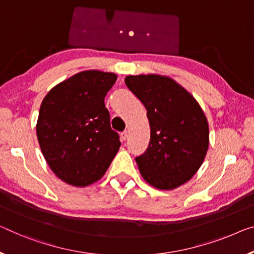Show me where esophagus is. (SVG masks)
<instances>
[{"mask_svg": "<svg viewBox=\"0 0 254 254\" xmlns=\"http://www.w3.org/2000/svg\"><path fill=\"white\" fill-rule=\"evenodd\" d=\"M127 137H128V132L126 130L123 131L122 134H120V139H122V142H125V140L127 139Z\"/></svg>", "mask_w": 254, "mask_h": 254, "instance_id": "34e87169", "label": "esophagus"}]
</instances>
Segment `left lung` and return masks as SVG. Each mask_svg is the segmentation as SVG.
<instances>
[{"mask_svg":"<svg viewBox=\"0 0 254 254\" xmlns=\"http://www.w3.org/2000/svg\"><path fill=\"white\" fill-rule=\"evenodd\" d=\"M127 87L147 110L151 140L136 158L144 181L158 190L184 185L204 161L209 147V125L194 96L173 78L127 76Z\"/></svg>","mask_w":254,"mask_h":254,"instance_id":"obj_1","label":"left lung"}]
</instances>
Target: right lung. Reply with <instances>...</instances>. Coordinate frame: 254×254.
<instances>
[{"label": "right lung", "instance_id": "add662e5", "mask_svg": "<svg viewBox=\"0 0 254 254\" xmlns=\"http://www.w3.org/2000/svg\"><path fill=\"white\" fill-rule=\"evenodd\" d=\"M116 80L114 72L85 70L56 85L42 101L38 143L51 170L69 185L99 181L119 151L104 104Z\"/></svg>", "mask_w": 254, "mask_h": 254}]
</instances>
